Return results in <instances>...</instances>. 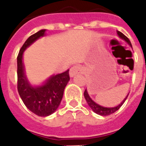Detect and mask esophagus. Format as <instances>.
<instances>
[{
    "label": "esophagus",
    "mask_w": 146,
    "mask_h": 146,
    "mask_svg": "<svg viewBox=\"0 0 146 146\" xmlns=\"http://www.w3.org/2000/svg\"><path fill=\"white\" fill-rule=\"evenodd\" d=\"M84 72V69L82 68V67H80V66H74L73 67L71 68L69 72V74L71 77H73L74 75H76L77 74H80V73H82Z\"/></svg>",
    "instance_id": "1"
}]
</instances>
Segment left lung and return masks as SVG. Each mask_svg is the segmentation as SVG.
<instances>
[{
  "label": "left lung",
  "mask_w": 146,
  "mask_h": 146,
  "mask_svg": "<svg viewBox=\"0 0 146 146\" xmlns=\"http://www.w3.org/2000/svg\"><path fill=\"white\" fill-rule=\"evenodd\" d=\"M117 35H119L120 38H121L122 39H123L124 40H126V41L127 42L128 44H130V46H132V45H131V43H130V40L128 39L127 37H126L124 35H123V33H121V31H117ZM84 97H85V100H86V101H87V104H88V106L91 108L92 110L94 111L95 113H96V114H98V115H102V116H107V115H111V114H113L114 112H115L116 111L118 110L121 107V106L124 103V102H125V100H127V98L128 96V94L127 96V97L124 99V100H123V102H121V104L118 105L117 106H116V107H113V108H106V107H103V106H100V105L96 104V102H94L93 101V100L90 99V97L89 96V95H88V93H87V90H85L84 93Z\"/></svg>",
  "instance_id": "left-lung-1"
}]
</instances>
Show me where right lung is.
<instances>
[{
	"mask_svg": "<svg viewBox=\"0 0 146 146\" xmlns=\"http://www.w3.org/2000/svg\"><path fill=\"white\" fill-rule=\"evenodd\" d=\"M45 29L31 35L21 47L17 56V90L21 99L27 108L34 114L46 117L53 114L59 107L63 96L64 90L70 80L69 70L51 77L45 84L32 87L24 74L23 63V52L34 41L44 35Z\"/></svg>",
	"mask_w": 146,
	"mask_h": 146,
	"instance_id": "obj_1",
	"label": "right lung"
}]
</instances>
